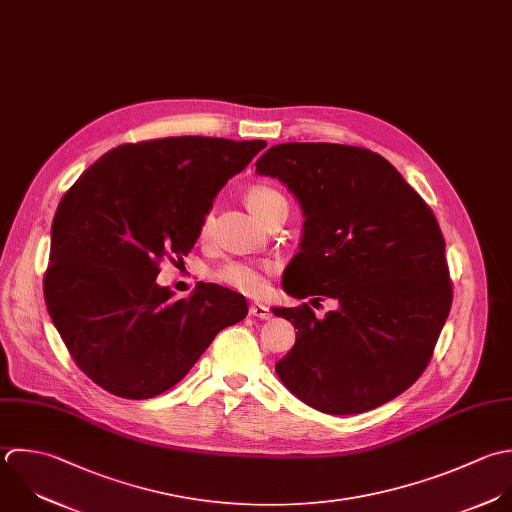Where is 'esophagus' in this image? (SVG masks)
<instances>
[{
    "label": "esophagus",
    "mask_w": 512,
    "mask_h": 512,
    "mask_svg": "<svg viewBox=\"0 0 512 512\" xmlns=\"http://www.w3.org/2000/svg\"><path fill=\"white\" fill-rule=\"evenodd\" d=\"M249 313H251L253 317H257V319H263V321L271 317L269 307H267V305H261V303H251V305H249Z\"/></svg>",
    "instance_id": "34e87169"
}]
</instances>
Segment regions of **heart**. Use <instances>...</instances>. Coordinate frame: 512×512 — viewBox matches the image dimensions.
Listing matches in <instances>:
<instances>
[{
    "mask_svg": "<svg viewBox=\"0 0 512 512\" xmlns=\"http://www.w3.org/2000/svg\"><path fill=\"white\" fill-rule=\"evenodd\" d=\"M283 199V195L267 185H253L247 193H245V201L247 207L251 209V213L261 219L267 209L275 203ZM211 225V213L205 215L201 231L205 233ZM271 265H253V263H229L225 267H221L215 273V279L235 291H241L245 295H259L265 289V271H269Z\"/></svg>",
    "mask_w": 512,
    "mask_h": 512,
    "instance_id": "obj_1",
    "label": "heart"
}]
</instances>
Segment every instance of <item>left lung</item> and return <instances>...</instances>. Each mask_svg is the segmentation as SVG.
I'll use <instances>...</instances> for the list:
<instances>
[{
	"mask_svg": "<svg viewBox=\"0 0 512 512\" xmlns=\"http://www.w3.org/2000/svg\"><path fill=\"white\" fill-rule=\"evenodd\" d=\"M279 179L305 217L283 271L295 299L273 307L297 329L275 365L283 385L327 415L371 411L409 389L431 361L451 311L445 239L421 195L379 153L339 143H281L255 163Z\"/></svg>",
	"mask_w": 512,
	"mask_h": 512,
	"instance_id": "obj_1",
	"label": "left lung"
}]
</instances>
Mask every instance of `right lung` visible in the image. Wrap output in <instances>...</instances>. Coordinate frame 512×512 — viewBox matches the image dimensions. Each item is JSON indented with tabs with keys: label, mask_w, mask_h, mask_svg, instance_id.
<instances>
[{
	"label": "right lung",
	"mask_w": 512,
	"mask_h": 512,
	"mask_svg": "<svg viewBox=\"0 0 512 512\" xmlns=\"http://www.w3.org/2000/svg\"><path fill=\"white\" fill-rule=\"evenodd\" d=\"M267 141L165 137L111 149L71 185L51 225L43 295L77 367L123 399L179 383L215 335L247 317L241 293L201 283L187 299L157 285L187 255L221 187Z\"/></svg>",
	"instance_id": "obj_1"
}]
</instances>
